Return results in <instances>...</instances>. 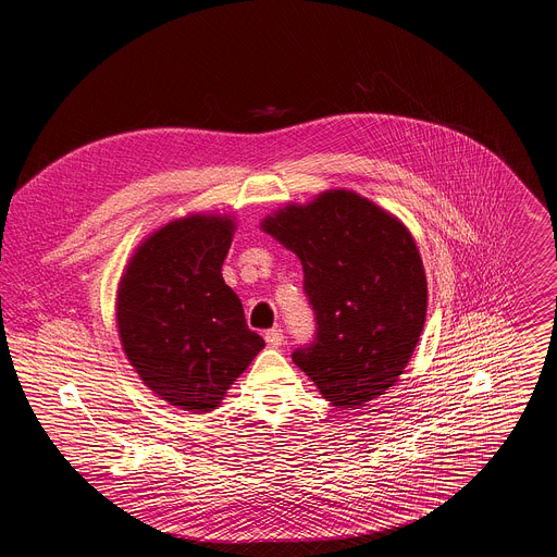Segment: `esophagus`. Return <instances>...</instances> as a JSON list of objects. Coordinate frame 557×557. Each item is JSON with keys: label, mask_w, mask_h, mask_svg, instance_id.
Instances as JSON below:
<instances>
[{"label": "esophagus", "mask_w": 557, "mask_h": 557, "mask_svg": "<svg viewBox=\"0 0 557 557\" xmlns=\"http://www.w3.org/2000/svg\"><path fill=\"white\" fill-rule=\"evenodd\" d=\"M264 339L271 348H280L284 344V333L280 329H271V331L264 333Z\"/></svg>", "instance_id": "esophagus-1"}]
</instances>
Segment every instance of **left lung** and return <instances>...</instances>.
<instances>
[{"label": "left lung", "mask_w": 557, "mask_h": 557, "mask_svg": "<svg viewBox=\"0 0 557 557\" xmlns=\"http://www.w3.org/2000/svg\"><path fill=\"white\" fill-rule=\"evenodd\" d=\"M260 226L299 258L314 310V342L297 348L293 361L342 410L385 394L404 374L428 312L412 233L346 189L286 205Z\"/></svg>", "instance_id": "8db88e82"}]
</instances>
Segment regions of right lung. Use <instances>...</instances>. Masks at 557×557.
Instances as JSON below:
<instances>
[{"mask_svg": "<svg viewBox=\"0 0 557 557\" xmlns=\"http://www.w3.org/2000/svg\"><path fill=\"white\" fill-rule=\"evenodd\" d=\"M233 231L231 215L168 222L134 251L116 290L125 357L156 396L194 414L215 410L264 348L222 280Z\"/></svg>", "mask_w": 557, "mask_h": 557, "instance_id": "add662e5", "label": "right lung"}]
</instances>
